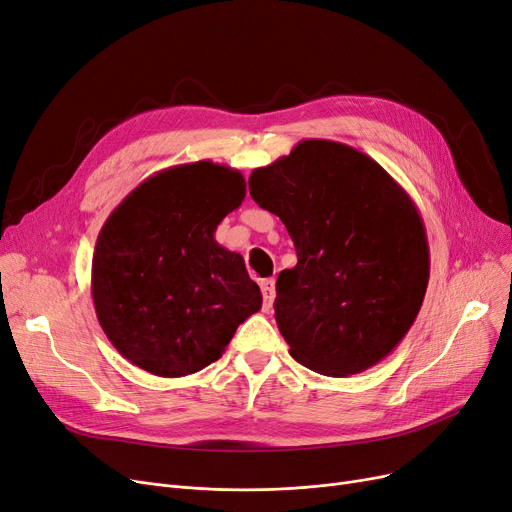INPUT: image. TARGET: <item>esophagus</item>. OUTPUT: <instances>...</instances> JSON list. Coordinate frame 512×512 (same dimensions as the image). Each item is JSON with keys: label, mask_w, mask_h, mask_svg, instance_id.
Wrapping results in <instances>:
<instances>
[{"label": "esophagus", "mask_w": 512, "mask_h": 512, "mask_svg": "<svg viewBox=\"0 0 512 512\" xmlns=\"http://www.w3.org/2000/svg\"><path fill=\"white\" fill-rule=\"evenodd\" d=\"M260 289H262V310L269 312L273 310V302L277 296V289H275V279H262L260 281Z\"/></svg>", "instance_id": "1"}]
</instances>
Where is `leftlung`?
<instances>
[{"label": "left lung", "mask_w": 512, "mask_h": 512, "mask_svg": "<svg viewBox=\"0 0 512 512\" xmlns=\"http://www.w3.org/2000/svg\"><path fill=\"white\" fill-rule=\"evenodd\" d=\"M248 183L298 254L277 277L275 319L289 354L329 377L375 367L402 342L427 291L417 204L371 156L329 139L300 141Z\"/></svg>", "instance_id": "obj_1"}]
</instances>
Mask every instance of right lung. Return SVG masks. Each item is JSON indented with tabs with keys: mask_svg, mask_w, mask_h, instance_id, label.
<instances>
[{
	"mask_svg": "<svg viewBox=\"0 0 512 512\" xmlns=\"http://www.w3.org/2000/svg\"><path fill=\"white\" fill-rule=\"evenodd\" d=\"M246 198V179L210 160L160 170L120 202L97 235L91 296L110 344L158 377L198 373L260 310L241 254L214 231Z\"/></svg>",
	"mask_w": 512,
	"mask_h": 512,
	"instance_id": "obj_1",
	"label": "right lung"
}]
</instances>
